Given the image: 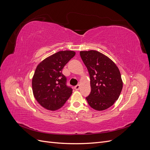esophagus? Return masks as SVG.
I'll return each instance as SVG.
<instances>
[{
  "label": "esophagus",
  "instance_id": "34e87169",
  "mask_svg": "<svg viewBox=\"0 0 150 150\" xmlns=\"http://www.w3.org/2000/svg\"><path fill=\"white\" fill-rule=\"evenodd\" d=\"M80 87H81L80 85H79V84H78V85L75 86V87H74V89H75L76 91H78V90H79V89H80Z\"/></svg>",
  "mask_w": 150,
  "mask_h": 150
}]
</instances>
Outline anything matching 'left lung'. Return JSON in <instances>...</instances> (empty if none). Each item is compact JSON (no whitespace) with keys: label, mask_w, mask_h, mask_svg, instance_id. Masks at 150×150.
Wrapping results in <instances>:
<instances>
[{"label":"left lung","mask_w":150,"mask_h":150,"mask_svg":"<svg viewBox=\"0 0 150 150\" xmlns=\"http://www.w3.org/2000/svg\"><path fill=\"white\" fill-rule=\"evenodd\" d=\"M80 56L90 77L91 91L86 100L94 110H105L117 100L122 89L118 67L110 58L94 50L80 51Z\"/></svg>","instance_id":"obj_1"}]
</instances>
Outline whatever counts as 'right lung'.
Here are the masks:
<instances>
[{
	"label": "right lung",
	"mask_w": 150,
	"mask_h": 150,
	"mask_svg": "<svg viewBox=\"0 0 150 150\" xmlns=\"http://www.w3.org/2000/svg\"><path fill=\"white\" fill-rule=\"evenodd\" d=\"M76 52L59 51L40 62L32 80L34 96L43 108L55 111L61 108L72 93L66 84V78L62 70Z\"/></svg>",
	"instance_id": "right-lung-1"
}]
</instances>
